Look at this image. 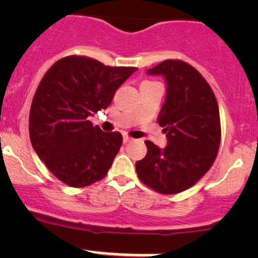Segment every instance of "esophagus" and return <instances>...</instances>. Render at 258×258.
<instances>
[{"label": "esophagus", "mask_w": 258, "mask_h": 258, "mask_svg": "<svg viewBox=\"0 0 258 258\" xmlns=\"http://www.w3.org/2000/svg\"><path fill=\"white\" fill-rule=\"evenodd\" d=\"M134 141V139L132 137H130L128 135H124L123 136V144H128V142H132Z\"/></svg>", "instance_id": "esophagus-1"}]
</instances>
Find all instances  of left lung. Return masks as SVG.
I'll return each instance as SVG.
<instances>
[{
    "label": "left lung",
    "mask_w": 258,
    "mask_h": 258,
    "mask_svg": "<svg viewBox=\"0 0 258 258\" xmlns=\"http://www.w3.org/2000/svg\"><path fill=\"white\" fill-rule=\"evenodd\" d=\"M162 75L167 95L158 123L168 144L160 148L145 141L147 155L136 162L137 176L153 191L175 195L194 186L210 170L221 142L218 103L211 86L195 67L166 59L147 71Z\"/></svg>",
    "instance_id": "8db88e82"
}]
</instances>
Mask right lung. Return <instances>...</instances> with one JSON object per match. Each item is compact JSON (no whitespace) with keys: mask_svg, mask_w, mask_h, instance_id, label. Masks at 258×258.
Here are the masks:
<instances>
[{"mask_svg":"<svg viewBox=\"0 0 258 258\" xmlns=\"http://www.w3.org/2000/svg\"><path fill=\"white\" fill-rule=\"evenodd\" d=\"M136 67H111L86 56L63 57L41 80L30 110L33 150L59 181L86 187L107 175L122 145L119 132L88 121L112 102Z\"/></svg>","mask_w":258,"mask_h":258,"instance_id":"right-lung-1","label":"right lung"}]
</instances>
